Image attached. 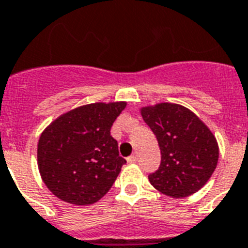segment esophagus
<instances>
[{
  "instance_id": "esophagus-1",
  "label": "esophagus",
  "mask_w": 248,
  "mask_h": 248,
  "mask_svg": "<svg viewBox=\"0 0 248 248\" xmlns=\"http://www.w3.org/2000/svg\"><path fill=\"white\" fill-rule=\"evenodd\" d=\"M136 160H138V156L136 155H131L127 158V163H130V164H132V163H136Z\"/></svg>"
}]
</instances>
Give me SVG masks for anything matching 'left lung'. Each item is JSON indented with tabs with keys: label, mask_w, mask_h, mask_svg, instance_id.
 <instances>
[{
	"label": "left lung",
	"mask_w": 248,
	"mask_h": 248,
	"mask_svg": "<svg viewBox=\"0 0 248 248\" xmlns=\"http://www.w3.org/2000/svg\"><path fill=\"white\" fill-rule=\"evenodd\" d=\"M158 140L162 163L149 176L154 188L182 199L202 188L214 173L219 145L210 128L186 107L170 102L140 108Z\"/></svg>",
	"instance_id": "obj_1"
}]
</instances>
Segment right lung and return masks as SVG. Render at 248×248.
Listing matches in <instances>:
<instances>
[{
	"mask_svg": "<svg viewBox=\"0 0 248 248\" xmlns=\"http://www.w3.org/2000/svg\"><path fill=\"white\" fill-rule=\"evenodd\" d=\"M126 102L76 107L40 134L37 163L47 188L72 205H92L110 190L126 160L110 127Z\"/></svg>",
	"mask_w": 248,
	"mask_h": 248,
	"instance_id": "obj_1",
	"label": "right lung"
}]
</instances>
